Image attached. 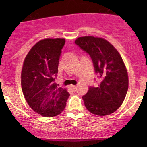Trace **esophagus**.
Segmentation results:
<instances>
[{
	"instance_id": "esophagus-1",
	"label": "esophagus",
	"mask_w": 147,
	"mask_h": 147,
	"mask_svg": "<svg viewBox=\"0 0 147 147\" xmlns=\"http://www.w3.org/2000/svg\"><path fill=\"white\" fill-rule=\"evenodd\" d=\"M71 89L73 90V91L76 92V86L72 85V86H71Z\"/></svg>"
}]
</instances>
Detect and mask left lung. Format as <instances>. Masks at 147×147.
Segmentation results:
<instances>
[{"label": "left lung", "instance_id": "left-lung-1", "mask_svg": "<svg viewBox=\"0 0 147 147\" xmlns=\"http://www.w3.org/2000/svg\"><path fill=\"white\" fill-rule=\"evenodd\" d=\"M75 43L89 54L100 81L97 87L90 86L82 96L85 106L96 115L113 113L121 106L128 88L127 71L121 56L113 45L102 38L82 37Z\"/></svg>", "mask_w": 147, "mask_h": 147}]
</instances>
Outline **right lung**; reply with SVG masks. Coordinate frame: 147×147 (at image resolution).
Listing matches in <instances>:
<instances>
[{"label":"right lung","instance_id":"obj_1","mask_svg":"<svg viewBox=\"0 0 147 147\" xmlns=\"http://www.w3.org/2000/svg\"><path fill=\"white\" fill-rule=\"evenodd\" d=\"M64 39H45L35 44L26 56L21 72V86L26 101L37 113L53 117L65 108L69 96L55 83Z\"/></svg>","mask_w":147,"mask_h":147}]
</instances>
